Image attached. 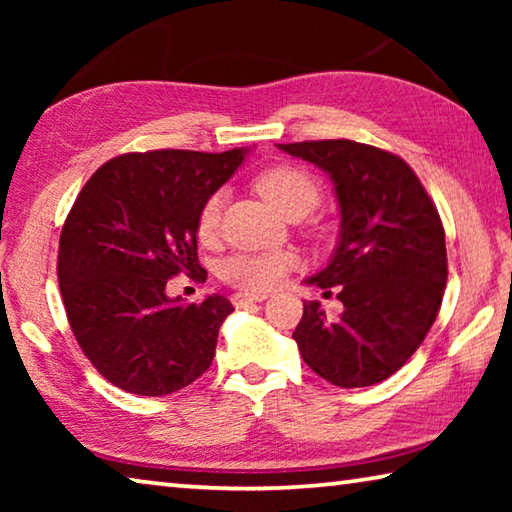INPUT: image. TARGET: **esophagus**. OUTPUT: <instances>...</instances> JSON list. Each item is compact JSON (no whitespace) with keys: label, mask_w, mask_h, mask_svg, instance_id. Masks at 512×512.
Wrapping results in <instances>:
<instances>
[{"label":"esophagus","mask_w":512,"mask_h":512,"mask_svg":"<svg viewBox=\"0 0 512 512\" xmlns=\"http://www.w3.org/2000/svg\"><path fill=\"white\" fill-rule=\"evenodd\" d=\"M266 298H268L266 293L244 291V293H235V298H232V302H235L237 307H246V305H253V302H264Z\"/></svg>","instance_id":"esophagus-1"}]
</instances>
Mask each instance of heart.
I'll return each instance as SVG.
<instances>
[{
	"label": "heart",
	"mask_w": 512,
	"mask_h": 512,
	"mask_svg": "<svg viewBox=\"0 0 512 512\" xmlns=\"http://www.w3.org/2000/svg\"><path fill=\"white\" fill-rule=\"evenodd\" d=\"M257 189L284 216L293 210L311 212L320 198V187L316 178L305 169L289 167V164L266 169L257 178ZM221 210L223 192H214L212 196H207L196 221L198 239L212 241L216 237L221 223ZM293 264H296V257L291 253H284V250H271V253H239L225 259L221 266V275L223 280L235 284V287L248 291H266L277 287Z\"/></svg>",
	"instance_id": "1"
}]
</instances>
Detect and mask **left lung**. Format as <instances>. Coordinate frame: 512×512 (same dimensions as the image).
Returning a JSON list of instances; mask_svg holds the SVG:
<instances>
[{"instance_id":"1","label":"left lung","mask_w":512,"mask_h":512,"mask_svg":"<svg viewBox=\"0 0 512 512\" xmlns=\"http://www.w3.org/2000/svg\"><path fill=\"white\" fill-rule=\"evenodd\" d=\"M277 149L323 169L341 210L339 244L307 282L336 287L343 311L332 320L318 300L305 302L293 339L329 384H379L420 348L443 302L447 248L438 210L409 164L377 146L320 140Z\"/></svg>"}]
</instances>
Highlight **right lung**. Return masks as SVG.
<instances>
[{
	"label": "right lung",
	"mask_w": 512,
	"mask_h": 512,
	"mask_svg": "<svg viewBox=\"0 0 512 512\" xmlns=\"http://www.w3.org/2000/svg\"><path fill=\"white\" fill-rule=\"evenodd\" d=\"M248 149H162L112 158L85 183L60 232L58 284L85 357L126 393H176L210 368L219 327L235 307L167 296L180 273L205 280L196 221Z\"/></svg>",
	"instance_id": "right-lung-1"
}]
</instances>
